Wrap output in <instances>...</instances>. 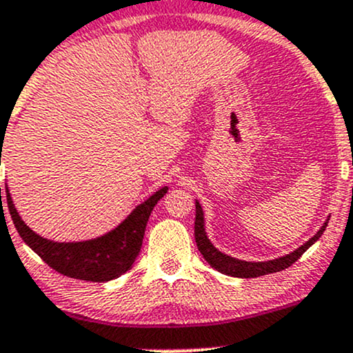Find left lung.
Segmentation results:
<instances>
[{
  "mask_svg": "<svg viewBox=\"0 0 353 353\" xmlns=\"http://www.w3.org/2000/svg\"><path fill=\"white\" fill-rule=\"evenodd\" d=\"M329 219L323 222V225L317 230L314 237H310L305 244L294 250V252L282 255V257L270 259V261H241V259L230 257V255L221 252L216 245L210 242L208 237V232H205V219H204V210H202L199 201L196 199V222H194V236H196V244L202 257L208 261V264L212 267V269L219 270L221 274L230 275V277H239V279H252V277H261V275L265 274H274L281 272V270L287 269L294 264L295 261L301 259V255L309 249L310 245H314L315 242L319 241L320 236L325 230L327 224H329Z\"/></svg>",
  "mask_w": 353,
  "mask_h": 353,
  "instance_id": "left-lung-1",
  "label": "left lung"
}]
</instances>
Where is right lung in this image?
I'll list each match as a JSON object with an SVG mask.
<instances>
[{"label": "right lung", "mask_w": 353, "mask_h": 353, "mask_svg": "<svg viewBox=\"0 0 353 353\" xmlns=\"http://www.w3.org/2000/svg\"><path fill=\"white\" fill-rule=\"evenodd\" d=\"M168 185L148 197L132 212L103 236L76 242H58L36 234L16 210L10 189L6 188V201L14 228L21 239L56 272L71 279L89 282H108L131 270L137 254L143 247L144 230L154 205L168 192ZM1 197V188H0Z\"/></svg>", "instance_id": "1"}]
</instances>
